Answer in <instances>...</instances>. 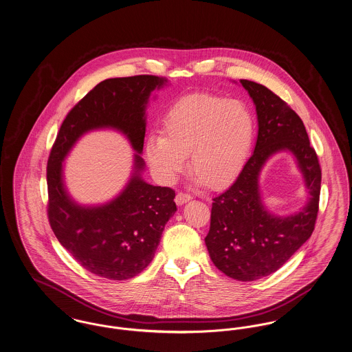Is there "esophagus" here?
Masks as SVG:
<instances>
[{
	"label": "esophagus",
	"instance_id": "esophagus-1",
	"mask_svg": "<svg viewBox=\"0 0 352 352\" xmlns=\"http://www.w3.org/2000/svg\"><path fill=\"white\" fill-rule=\"evenodd\" d=\"M192 197L190 194H186V192H178L177 197H175V203L178 206H182L184 203H187L188 201H191Z\"/></svg>",
	"mask_w": 352,
	"mask_h": 352
}]
</instances>
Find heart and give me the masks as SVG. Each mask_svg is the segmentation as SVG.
<instances>
[{"label":"heart","mask_w":352,"mask_h":352,"mask_svg":"<svg viewBox=\"0 0 352 352\" xmlns=\"http://www.w3.org/2000/svg\"><path fill=\"white\" fill-rule=\"evenodd\" d=\"M164 134L146 142V160L155 175L171 184L186 168V155L198 184L221 188L244 166L253 141L254 118L241 100L192 94L175 101L162 121Z\"/></svg>","instance_id":"1"}]
</instances>
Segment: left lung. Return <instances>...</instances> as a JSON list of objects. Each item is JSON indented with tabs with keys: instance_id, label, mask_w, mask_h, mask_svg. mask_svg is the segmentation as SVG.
Here are the masks:
<instances>
[{
	"instance_id": "1",
	"label": "left lung",
	"mask_w": 352,
	"mask_h": 352,
	"mask_svg": "<svg viewBox=\"0 0 352 352\" xmlns=\"http://www.w3.org/2000/svg\"><path fill=\"white\" fill-rule=\"evenodd\" d=\"M256 105L258 134L254 151L234 184L212 201L204 241L215 267L237 281L274 273L314 231L322 173L300 116L263 84L240 80ZM292 152L304 175L309 199L289 217L270 214L261 201L258 177L268 158Z\"/></svg>"
}]
</instances>
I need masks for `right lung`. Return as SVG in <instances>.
Listing matches in <instances>:
<instances>
[{
  "label": "right lung",
  "mask_w": 352,
  "mask_h": 352,
  "mask_svg": "<svg viewBox=\"0 0 352 352\" xmlns=\"http://www.w3.org/2000/svg\"><path fill=\"white\" fill-rule=\"evenodd\" d=\"M164 76L137 75L107 79L79 101L65 118L47 161V215L59 243L88 272L124 281L151 264L165 224L177 211L175 191L141 178V157L151 92ZM109 127L125 133L135 153L134 174L126 188L101 206H80L63 184V161L83 134Z\"/></svg>",
  "instance_id": "right-lung-1"
}]
</instances>
